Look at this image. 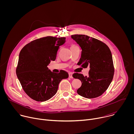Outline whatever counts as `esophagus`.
<instances>
[{
    "instance_id": "esophagus-1",
    "label": "esophagus",
    "mask_w": 134,
    "mask_h": 134,
    "mask_svg": "<svg viewBox=\"0 0 134 134\" xmlns=\"http://www.w3.org/2000/svg\"><path fill=\"white\" fill-rule=\"evenodd\" d=\"M69 77L70 78V79H72L73 77H72V74L71 73V72H69Z\"/></svg>"
}]
</instances>
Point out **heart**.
I'll list each match as a JSON object with an SVG mask.
<instances>
[{
  "instance_id": "1",
  "label": "heart",
  "mask_w": 134,
  "mask_h": 134,
  "mask_svg": "<svg viewBox=\"0 0 134 134\" xmlns=\"http://www.w3.org/2000/svg\"><path fill=\"white\" fill-rule=\"evenodd\" d=\"M75 47L74 45H71V48H72V47Z\"/></svg>"
}]
</instances>
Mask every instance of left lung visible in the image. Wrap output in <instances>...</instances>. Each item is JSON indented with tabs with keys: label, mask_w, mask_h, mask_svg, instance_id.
<instances>
[{
	"label": "left lung",
	"mask_w": 134,
	"mask_h": 134,
	"mask_svg": "<svg viewBox=\"0 0 134 134\" xmlns=\"http://www.w3.org/2000/svg\"><path fill=\"white\" fill-rule=\"evenodd\" d=\"M71 37L82 50L78 65L83 68L90 67L88 76L73 74L74 78L82 82L77 92L85 98H97L108 89L113 77L114 69L111 51L104 43L87 35L75 34Z\"/></svg>",
	"instance_id": "1"
}]
</instances>
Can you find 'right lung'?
I'll list each match as a JSON object with an SVG mask.
<instances>
[{
  "mask_svg": "<svg viewBox=\"0 0 134 134\" xmlns=\"http://www.w3.org/2000/svg\"><path fill=\"white\" fill-rule=\"evenodd\" d=\"M65 42L64 37L46 36L31 41L20 51L16 75L23 90L33 100L43 102L51 99L60 81L68 77L66 71L55 73L47 67L55 60L59 47Z\"/></svg>",
  "mask_w": 134,
  "mask_h": 134,
  "instance_id": "right-lung-1",
  "label": "right lung"
}]
</instances>
